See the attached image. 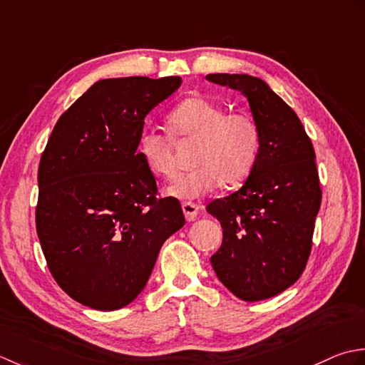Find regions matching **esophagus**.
<instances>
[{
    "label": "esophagus",
    "instance_id": "esophagus-1",
    "mask_svg": "<svg viewBox=\"0 0 365 365\" xmlns=\"http://www.w3.org/2000/svg\"><path fill=\"white\" fill-rule=\"evenodd\" d=\"M182 212L185 215V220L193 222L198 215V212H200V206L195 205V203L185 202V203H182Z\"/></svg>",
    "mask_w": 365,
    "mask_h": 365
}]
</instances>
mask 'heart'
Instances as JSON below:
<instances>
[{"instance_id":"heart-1","label":"heart","mask_w":365,"mask_h":365,"mask_svg":"<svg viewBox=\"0 0 365 365\" xmlns=\"http://www.w3.org/2000/svg\"><path fill=\"white\" fill-rule=\"evenodd\" d=\"M176 137L197 140L193 150L195 168L178 178L167 193L193 200L212 192L222 182L244 181L255 165L259 151V129L245 113H225L210 99L190 98L168 116ZM138 153L153 173L173 178L176 162L172 141L158 129H145L138 135Z\"/></svg>"}]
</instances>
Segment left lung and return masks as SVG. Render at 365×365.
Returning <instances> with one entry per match:
<instances>
[{
	"label": "left lung",
	"mask_w": 365,
	"mask_h": 365,
	"mask_svg": "<svg viewBox=\"0 0 365 365\" xmlns=\"http://www.w3.org/2000/svg\"><path fill=\"white\" fill-rule=\"evenodd\" d=\"M242 93L259 129V151L244 185L206 211L224 230L211 257L219 280L242 301H262L301 277L322 205L315 151L302 123L269 85L247 73H210Z\"/></svg>",
	"instance_id": "obj_1"
}]
</instances>
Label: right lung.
I'll return each mask as SVG.
<instances>
[{"mask_svg": "<svg viewBox=\"0 0 365 365\" xmlns=\"http://www.w3.org/2000/svg\"><path fill=\"white\" fill-rule=\"evenodd\" d=\"M181 77L99 80L59 118L37 184V236L72 299L118 310L143 292L162 244L184 224L176 198H155L137 151L145 118Z\"/></svg>", "mask_w": 365, "mask_h": 365, "instance_id": "1", "label": "right lung"}]
</instances>
